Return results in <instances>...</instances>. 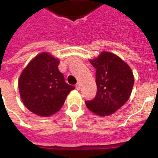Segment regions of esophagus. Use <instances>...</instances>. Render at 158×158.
Wrapping results in <instances>:
<instances>
[{
	"label": "esophagus",
	"instance_id": "1",
	"mask_svg": "<svg viewBox=\"0 0 158 158\" xmlns=\"http://www.w3.org/2000/svg\"><path fill=\"white\" fill-rule=\"evenodd\" d=\"M75 87H76V89H80V88H81V84H80L79 82H78L77 84H76Z\"/></svg>",
	"mask_w": 158,
	"mask_h": 158
}]
</instances>
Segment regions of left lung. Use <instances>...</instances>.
Listing matches in <instances>:
<instances>
[{"instance_id":"1","label":"left lung","mask_w":158,"mask_h":158,"mask_svg":"<svg viewBox=\"0 0 158 158\" xmlns=\"http://www.w3.org/2000/svg\"><path fill=\"white\" fill-rule=\"evenodd\" d=\"M90 64L96 69L97 92L94 100H86L89 110L100 116L110 115L130 98L134 76L129 65L114 53L103 52Z\"/></svg>"}]
</instances>
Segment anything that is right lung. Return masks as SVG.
<instances>
[{
    "label": "right lung",
    "instance_id": "1",
    "mask_svg": "<svg viewBox=\"0 0 158 158\" xmlns=\"http://www.w3.org/2000/svg\"><path fill=\"white\" fill-rule=\"evenodd\" d=\"M58 64L57 58L43 52L27 64L20 76L18 88L22 100L36 115L43 117L53 115L74 89L65 82Z\"/></svg>",
    "mask_w": 158,
    "mask_h": 158
}]
</instances>
